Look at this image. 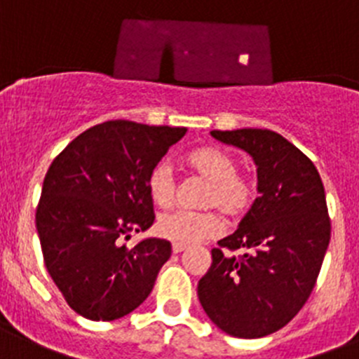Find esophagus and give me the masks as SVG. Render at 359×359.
Returning a JSON list of instances; mask_svg holds the SVG:
<instances>
[{
    "label": "esophagus",
    "mask_w": 359,
    "mask_h": 359,
    "mask_svg": "<svg viewBox=\"0 0 359 359\" xmlns=\"http://www.w3.org/2000/svg\"><path fill=\"white\" fill-rule=\"evenodd\" d=\"M172 250H173V253H182L184 250H187V246H186V244H177V243H173Z\"/></svg>",
    "instance_id": "esophagus-1"
}]
</instances>
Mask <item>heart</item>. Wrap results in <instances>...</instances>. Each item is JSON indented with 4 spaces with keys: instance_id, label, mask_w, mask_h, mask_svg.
Listing matches in <instances>:
<instances>
[{
    "instance_id": "b5f03b06",
    "label": "heart",
    "mask_w": 359,
    "mask_h": 359,
    "mask_svg": "<svg viewBox=\"0 0 359 359\" xmlns=\"http://www.w3.org/2000/svg\"><path fill=\"white\" fill-rule=\"evenodd\" d=\"M186 164L209 182L200 205L219 210L226 219H237L251 207L253 182L237 172V159L219 147H200L187 154ZM147 189L159 207L175 203L177 179L170 163L161 161L150 170ZM156 232L177 244H195L219 232V217L212 210H173L157 217Z\"/></svg>"
}]
</instances>
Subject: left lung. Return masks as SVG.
<instances>
[{
  "label": "left lung",
  "mask_w": 359,
  "mask_h": 359,
  "mask_svg": "<svg viewBox=\"0 0 359 359\" xmlns=\"http://www.w3.org/2000/svg\"><path fill=\"white\" fill-rule=\"evenodd\" d=\"M257 164L259 193L232 236L217 241L198 281L209 319L226 334L262 338L289 324L316 287L331 221L319 172L297 147L269 129L212 130ZM241 249V256L229 250Z\"/></svg>",
  "instance_id": "8db88e82"
}]
</instances>
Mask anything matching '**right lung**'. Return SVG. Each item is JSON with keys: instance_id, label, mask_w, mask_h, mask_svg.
Returning <instances> with one entry per match:
<instances>
[{"instance_id": "1", "label": "right lung", "mask_w": 359, "mask_h": 359, "mask_svg": "<svg viewBox=\"0 0 359 359\" xmlns=\"http://www.w3.org/2000/svg\"><path fill=\"white\" fill-rule=\"evenodd\" d=\"M186 130L109 120L79 134L49 166L35 216L43 262L85 319H120L152 292L172 244L150 237L127 248L123 237L152 226L147 179Z\"/></svg>"}]
</instances>
